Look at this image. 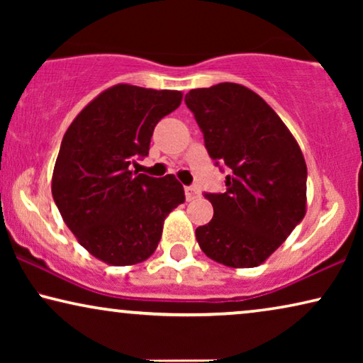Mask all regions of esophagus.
Returning a JSON list of instances; mask_svg holds the SVG:
<instances>
[{"label": "esophagus", "instance_id": "1", "mask_svg": "<svg viewBox=\"0 0 363 363\" xmlns=\"http://www.w3.org/2000/svg\"><path fill=\"white\" fill-rule=\"evenodd\" d=\"M198 195H200V193H198L195 186H185V196H186L188 201L195 200V198H198Z\"/></svg>", "mask_w": 363, "mask_h": 363}]
</instances>
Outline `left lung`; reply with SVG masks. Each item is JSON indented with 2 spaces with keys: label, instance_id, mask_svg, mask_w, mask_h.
I'll return each mask as SVG.
<instances>
[{
  "label": "left lung",
  "instance_id": "1",
  "mask_svg": "<svg viewBox=\"0 0 363 363\" xmlns=\"http://www.w3.org/2000/svg\"><path fill=\"white\" fill-rule=\"evenodd\" d=\"M186 107L216 163L230 168L225 193L213 205L196 241L213 261L230 267L264 262L299 225L307 206V167L299 143L262 97L241 84L191 89Z\"/></svg>",
  "mask_w": 363,
  "mask_h": 363
}]
</instances>
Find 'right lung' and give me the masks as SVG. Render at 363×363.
<instances>
[{"label":"right lung","mask_w":363,"mask_h":363,"mask_svg":"<svg viewBox=\"0 0 363 363\" xmlns=\"http://www.w3.org/2000/svg\"><path fill=\"white\" fill-rule=\"evenodd\" d=\"M180 91L117 84L79 112L64 133L52 172V198L79 245L111 266L155 252L165 218L185 201L173 175L130 172L147 157L153 128L182 104Z\"/></svg>","instance_id":"1"}]
</instances>
